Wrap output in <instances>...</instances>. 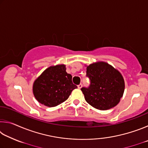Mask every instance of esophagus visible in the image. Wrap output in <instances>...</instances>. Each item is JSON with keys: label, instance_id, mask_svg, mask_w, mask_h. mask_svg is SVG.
<instances>
[{"label": "esophagus", "instance_id": "34e87169", "mask_svg": "<svg viewBox=\"0 0 148 148\" xmlns=\"http://www.w3.org/2000/svg\"><path fill=\"white\" fill-rule=\"evenodd\" d=\"M77 87H78V89H81L82 87V84H79L78 86H77Z\"/></svg>", "mask_w": 148, "mask_h": 148}]
</instances>
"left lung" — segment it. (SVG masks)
<instances>
[{
    "label": "left lung",
    "mask_w": 148,
    "mask_h": 148,
    "mask_svg": "<svg viewBox=\"0 0 148 148\" xmlns=\"http://www.w3.org/2000/svg\"><path fill=\"white\" fill-rule=\"evenodd\" d=\"M87 66L89 87L81 89L87 103L95 108L107 110L118 104L125 91L121 74L106 62H93Z\"/></svg>",
    "instance_id": "obj_1"
}]
</instances>
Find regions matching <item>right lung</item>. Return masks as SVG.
<instances>
[{
  "instance_id": "1",
  "label": "right lung",
  "mask_w": 148,
  "mask_h": 148,
  "mask_svg": "<svg viewBox=\"0 0 148 148\" xmlns=\"http://www.w3.org/2000/svg\"><path fill=\"white\" fill-rule=\"evenodd\" d=\"M72 77L66 72L65 64L48 67L34 82L32 92L35 99L47 107L62 103L77 88L72 83Z\"/></svg>"
}]
</instances>
